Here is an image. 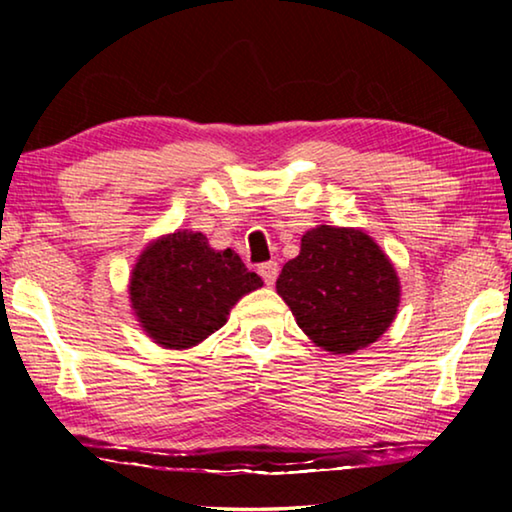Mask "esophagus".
I'll list each match as a JSON object with an SVG mask.
<instances>
[{
    "label": "esophagus",
    "instance_id": "34e87169",
    "mask_svg": "<svg viewBox=\"0 0 512 512\" xmlns=\"http://www.w3.org/2000/svg\"><path fill=\"white\" fill-rule=\"evenodd\" d=\"M259 275H262V280L271 287V284H275L277 280V273H280V266H277V262H264L262 266L257 268Z\"/></svg>",
    "mask_w": 512,
    "mask_h": 512
}]
</instances>
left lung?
Instances as JSON below:
<instances>
[{"label": "left lung", "instance_id": "1", "mask_svg": "<svg viewBox=\"0 0 512 512\" xmlns=\"http://www.w3.org/2000/svg\"><path fill=\"white\" fill-rule=\"evenodd\" d=\"M275 289L311 341L327 352L368 348L391 327L400 282L366 232L320 225L302 237L300 255L284 264Z\"/></svg>", "mask_w": 512, "mask_h": 512}]
</instances>
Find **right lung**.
<instances>
[{"label": "right lung", "instance_id": "1", "mask_svg": "<svg viewBox=\"0 0 512 512\" xmlns=\"http://www.w3.org/2000/svg\"><path fill=\"white\" fill-rule=\"evenodd\" d=\"M262 287L235 250H214L201 232H173L137 259L131 302L146 334L185 350L225 325L237 300Z\"/></svg>", "mask_w": 512, "mask_h": 512}]
</instances>
